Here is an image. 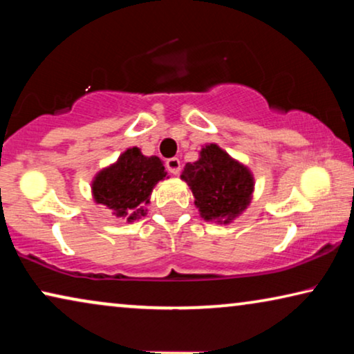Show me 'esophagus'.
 <instances>
[{"instance_id":"esophagus-1","label":"esophagus","mask_w":354,"mask_h":354,"mask_svg":"<svg viewBox=\"0 0 354 354\" xmlns=\"http://www.w3.org/2000/svg\"><path fill=\"white\" fill-rule=\"evenodd\" d=\"M166 167H167L169 172L174 174V176H177V174L180 172V159H178V158L167 159V161H166Z\"/></svg>"}]
</instances>
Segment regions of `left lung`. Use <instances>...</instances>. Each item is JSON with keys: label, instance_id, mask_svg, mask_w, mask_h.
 Segmentation results:
<instances>
[{"label": "left lung", "instance_id": "left-lung-1", "mask_svg": "<svg viewBox=\"0 0 354 354\" xmlns=\"http://www.w3.org/2000/svg\"><path fill=\"white\" fill-rule=\"evenodd\" d=\"M195 196V206L205 221L230 224L251 203L253 174L243 164L211 143L201 148L195 162H187L182 172Z\"/></svg>", "mask_w": 354, "mask_h": 354}]
</instances>
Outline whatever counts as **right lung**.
I'll use <instances>...</instances> for the list:
<instances>
[{"mask_svg": "<svg viewBox=\"0 0 354 354\" xmlns=\"http://www.w3.org/2000/svg\"><path fill=\"white\" fill-rule=\"evenodd\" d=\"M167 172L158 156H143L140 148L125 149L118 161L96 174L91 192L98 205L108 206L115 217L127 222L147 214L154 185Z\"/></svg>", "mask_w": 354, "mask_h": 354, "instance_id": "right-lung-1", "label": "right lung"}]
</instances>
